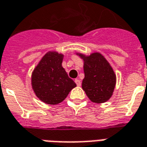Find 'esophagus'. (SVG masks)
<instances>
[{
	"instance_id": "obj_1",
	"label": "esophagus",
	"mask_w": 147,
	"mask_h": 147,
	"mask_svg": "<svg viewBox=\"0 0 147 147\" xmlns=\"http://www.w3.org/2000/svg\"><path fill=\"white\" fill-rule=\"evenodd\" d=\"M75 82H76V85L78 86H81V82H80V80L78 79H75Z\"/></svg>"
}]
</instances>
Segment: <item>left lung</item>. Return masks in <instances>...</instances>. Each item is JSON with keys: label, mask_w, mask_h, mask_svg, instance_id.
I'll use <instances>...</instances> for the list:
<instances>
[{"label": "left lung", "mask_w": 147, "mask_h": 147, "mask_svg": "<svg viewBox=\"0 0 147 147\" xmlns=\"http://www.w3.org/2000/svg\"><path fill=\"white\" fill-rule=\"evenodd\" d=\"M84 61L85 78L82 87L90 100L100 104L111 98L116 84V76L107 61L99 53L86 57L79 54Z\"/></svg>", "instance_id": "obj_1"}]
</instances>
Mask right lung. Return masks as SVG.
<instances>
[{"instance_id": "add662e5", "label": "right lung", "mask_w": 147, "mask_h": 147, "mask_svg": "<svg viewBox=\"0 0 147 147\" xmlns=\"http://www.w3.org/2000/svg\"><path fill=\"white\" fill-rule=\"evenodd\" d=\"M63 55L47 53L32 75V86L36 95L47 104H57L65 100L76 86L62 67Z\"/></svg>"}]
</instances>
